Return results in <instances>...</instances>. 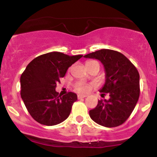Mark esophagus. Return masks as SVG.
Instances as JSON below:
<instances>
[{
  "label": "esophagus",
  "mask_w": 157,
  "mask_h": 157,
  "mask_svg": "<svg viewBox=\"0 0 157 157\" xmlns=\"http://www.w3.org/2000/svg\"><path fill=\"white\" fill-rule=\"evenodd\" d=\"M85 98H86V95H85V94H78V99Z\"/></svg>",
  "instance_id": "obj_1"
}]
</instances>
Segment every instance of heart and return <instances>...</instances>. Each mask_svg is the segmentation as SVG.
<instances>
[{
    "label": "heart",
    "mask_w": 157,
    "mask_h": 157,
    "mask_svg": "<svg viewBox=\"0 0 157 157\" xmlns=\"http://www.w3.org/2000/svg\"><path fill=\"white\" fill-rule=\"evenodd\" d=\"M94 60H89V61L86 62V65H88L89 63H92L94 62ZM94 84H87V83H84V82H77L75 85V89L76 90H78V92H82V93H86L88 91H90L93 87L94 86Z\"/></svg>",
    "instance_id": "heart-1"
}]
</instances>
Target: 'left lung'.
Returning a JSON list of instances; mask_svg holds the SVG:
<instances>
[{"label":"left lung","mask_w":157,"mask_h":157,"mask_svg":"<svg viewBox=\"0 0 157 157\" xmlns=\"http://www.w3.org/2000/svg\"><path fill=\"white\" fill-rule=\"evenodd\" d=\"M86 58L99 59L105 69L106 80L100 92L108 94L109 100H100L90 111L95 123L106 127L122 125L130 117L139 98V73L121 52L101 49L89 53Z\"/></svg>","instance_id":"8db88e82"}]
</instances>
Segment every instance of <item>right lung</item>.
<instances>
[{"label":"right lung","mask_w":157,"mask_h":157,"mask_svg":"<svg viewBox=\"0 0 157 157\" xmlns=\"http://www.w3.org/2000/svg\"><path fill=\"white\" fill-rule=\"evenodd\" d=\"M82 56L48 52L34 58L27 65L20 77V94L28 112L37 123L53 126L68 117L77 95L72 92L59 95L56 83Z\"/></svg>","instance_id":"1"}]
</instances>
